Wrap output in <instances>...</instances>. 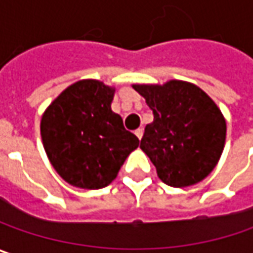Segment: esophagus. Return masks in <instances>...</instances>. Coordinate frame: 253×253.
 Wrapping results in <instances>:
<instances>
[{"label":"esophagus","instance_id":"esophagus-1","mask_svg":"<svg viewBox=\"0 0 253 253\" xmlns=\"http://www.w3.org/2000/svg\"><path fill=\"white\" fill-rule=\"evenodd\" d=\"M134 134H136L139 139H141V136H143V128H140V127H139L137 130H134Z\"/></svg>","mask_w":253,"mask_h":253}]
</instances>
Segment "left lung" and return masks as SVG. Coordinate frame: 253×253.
Returning a JSON list of instances; mask_svg holds the SVG:
<instances>
[{
    "label": "left lung",
    "mask_w": 253,
    "mask_h": 253,
    "mask_svg": "<svg viewBox=\"0 0 253 253\" xmlns=\"http://www.w3.org/2000/svg\"><path fill=\"white\" fill-rule=\"evenodd\" d=\"M153 110L140 149L159 179L173 187L196 185L211 174L222 156L226 120L215 101L196 84H133Z\"/></svg>",
    "instance_id": "1"
}]
</instances>
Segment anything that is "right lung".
Instances as JSON below:
<instances>
[{
  "instance_id": "add662e5",
  "label": "right lung",
  "mask_w": 253,
  "mask_h": 253,
  "mask_svg": "<svg viewBox=\"0 0 253 253\" xmlns=\"http://www.w3.org/2000/svg\"><path fill=\"white\" fill-rule=\"evenodd\" d=\"M116 88L98 80L68 85L45 109L40 130L55 171L68 185L101 189L112 183L139 139L112 110Z\"/></svg>"
}]
</instances>
